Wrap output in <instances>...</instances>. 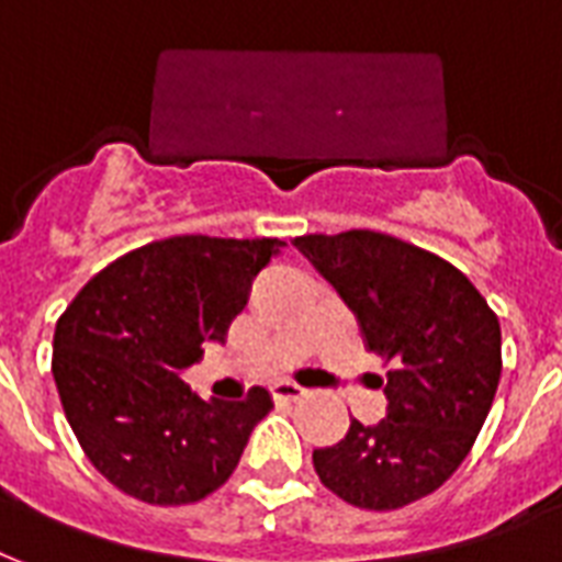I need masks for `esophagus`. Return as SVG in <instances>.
Listing matches in <instances>:
<instances>
[{
  "instance_id": "esophagus-1",
  "label": "esophagus",
  "mask_w": 562,
  "mask_h": 562,
  "mask_svg": "<svg viewBox=\"0 0 562 562\" xmlns=\"http://www.w3.org/2000/svg\"><path fill=\"white\" fill-rule=\"evenodd\" d=\"M272 396L276 400H302V396H307V391L302 385H296V382H278L272 387Z\"/></svg>"
}]
</instances>
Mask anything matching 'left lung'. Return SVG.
Listing matches in <instances>:
<instances>
[{
  "label": "left lung",
  "mask_w": 562,
  "mask_h": 562,
  "mask_svg": "<svg viewBox=\"0 0 562 562\" xmlns=\"http://www.w3.org/2000/svg\"><path fill=\"white\" fill-rule=\"evenodd\" d=\"M387 364V415L352 420L314 450L323 486L358 509H400L432 495L471 453L501 382V323L445 257L379 231L296 236Z\"/></svg>",
  "instance_id": "8db88e82"
}]
</instances>
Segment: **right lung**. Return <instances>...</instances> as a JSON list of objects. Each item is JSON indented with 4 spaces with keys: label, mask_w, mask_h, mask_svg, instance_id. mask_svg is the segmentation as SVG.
I'll list each match as a JSON object with an SVG mask.
<instances>
[{
    "label": "right lung",
    "mask_w": 562,
    "mask_h": 562,
    "mask_svg": "<svg viewBox=\"0 0 562 562\" xmlns=\"http://www.w3.org/2000/svg\"><path fill=\"white\" fill-rule=\"evenodd\" d=\"M281 246L168 236L105 266L58 316L53 376L67 424L124 495L195 504L234 474L272 396L251 387L246 400H201L180 373L204 356L206 340H225Z\"/></svg>",
    "instance_id": "obj_1"
}]
</instances>
